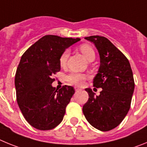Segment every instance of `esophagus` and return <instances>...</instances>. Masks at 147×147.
Here are the masks:
<instances>
[{
    "mask_svg": "<svg viewBox=\"0 0 147 147\" xmlns=\"http://www.w3.org/2000/svg\"><path fill=\"white\" fill-rule=\"evenodd\" d=\"M80 88H77V87H75V90H76V91H78V90H80Z\"/></svg>",
    "mask_w": 147,
    "mask_h": 147,
    "instance_id": "1",
    "label": "esophagus"
}]
</instances>
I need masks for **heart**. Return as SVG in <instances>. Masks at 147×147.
I'll list each match as a JSON object with an SVG mask.
<instances>
[{"label": "heart", "instance_id": "obj_1", "mask_svg": "<svg viewBox=\"0 0 147 147\" xmlns=\"http://www.w3.org/2000/svg\"><path fill=\"white\" fill-rule=\"evenodd\" d=\"M80 50L82 52V54L85 56V57L88 59V61L94 60L95 59V52L93 48L89 45H86V44H83V45H80ZM69 57V50L64 51L62 54H61L60 57H59V64L61 66H65L67 62V58ZM87 79V76L85 74H79V73L73 72L71 73L67 77V81L69 82L71 84L74 85H82L84 84V82Z\"/></svg>", "mask_w": 147, "mask_h": 147}]
</instances>
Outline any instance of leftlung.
<instances>
[{
	"label": "left lung",
	"instance_id": "left-lung-1",
	"mask_svg": "<svg viewBox=\"0 0 147 147\" xmlns=\"http://www.w3.org/2000/svg\"><path fill=\"white\" fill-rule=\"evenodd\" d=\"M94 43L100 57L93 86L102 90L95 96L90 88L85 90L88 101L82 107L87 121L96 129L109 131L121 124L130 108L135 88L130 64L124 54L105 37H85Z\"/></svg>",
	"mask_w": 147,
	"mask_h": 147
}]
</instances>
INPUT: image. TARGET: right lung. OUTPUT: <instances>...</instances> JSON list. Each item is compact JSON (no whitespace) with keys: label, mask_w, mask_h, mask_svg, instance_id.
<instances>
[{"label":"right lung","mask_w":147,"mask_h":147,"mask_svg":"<svg viewBox=\"0 0 147 147\" xmlns=\"http://www.w3.org/2000/svg\"><path fill=\"white\" fill-rule=\"evenodd\" d=\"M80 38L45 35L23 54L15 74L17 102L30 125L49 130L59 125L66 106L74 94L72 86L57 90L52 86V75L60 71L62 52Z\"/></svg>","instance_id":"1"}]
</instances>
